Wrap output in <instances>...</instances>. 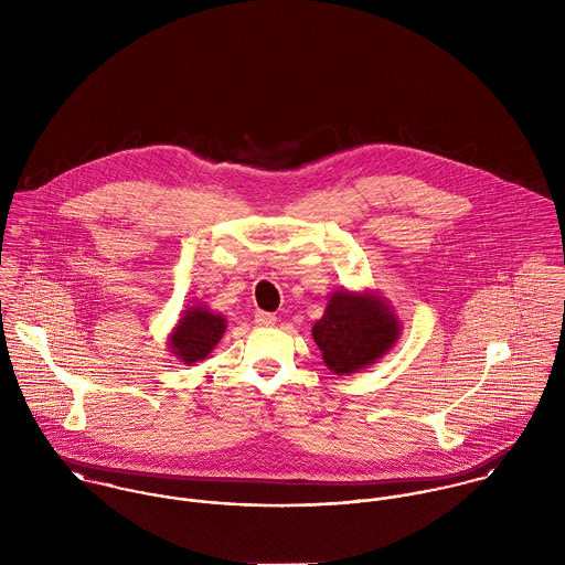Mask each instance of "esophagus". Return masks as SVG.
<instances>
[{
	"mask_svg": "<svg viewBox=\"0 0 565 565\" xmlns=\"http://www.w3.org/2000/svg\"><path fill=\"white\" fill-rule=\"evenodd\" d=\"M254 322L258 323V326H274V323H276V316L265 313V311H258V313L254 316Z\"/></svg>",
	"mask_w": 565,
	"mask_h": 565,
	"instance_id": "obj_1",
	"label": "esophagus"
}]
</instances>
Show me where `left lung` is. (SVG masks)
Listing matches in <instances>:
<instances>
[{
    "label": "left lung",
    "instance_id": "1",
    "mask_svg": "<svg viewBox=\"0 0 565 565\" xmlns=\"http://www.w3.org/2000/svg\"><path fill=\"white\" fill-rule=\"evenodd\" d=\"M401 330L403 322L387 298L370 289H337L311 332L326 367L337 376H348L390 354Z\"/></svg>",
    "mask_w": 565,
    "mask_h": 565
}]
</instances>
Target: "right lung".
I'll return each instance as SVG.
<instances>
[{"instance_id":"add662e5","label":"right lung","mask_w":565,"mask_h":565,"mask_svg":"<svg viewBox=\"0 0 565 565\" xmlns=\"http://www.w3.org/2000/svg\"><path fill=\"white\" fill-rule=\"evenodd\" d=\"M226 332V318L211 311L206 305H193L180 313L173 323L167 348L184 365L204 361Z\"/></svg>"}]
</instances>
